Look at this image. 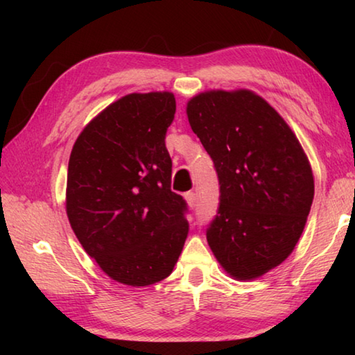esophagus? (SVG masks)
I'll list each match as a JSON object with an SVG mask.
<instances>
[{
	"label": "esophagus",
	"mask_w": 355,
	"mask_h": 355,
	"mask_svg": "<svg viewBox=\"0 0 355 355\" xmlns=\"http://www.w3.org/2000/svg\"><path fill=\"white\" fill-rule=\"evenodd\" d=\"M184 197H186V200H188V203H189L191 207H196V202H197V194H196V192H192V191L186 192Z\"/></svg>",
	"instance_id": "1"
}]
</instances>
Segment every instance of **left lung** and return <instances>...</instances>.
<instances>
[{
	"label": "left lung",
	"instance_id": "obj_1",
	"mask_svg": "<svg viewBox=\"0 0 355 355\" xmlns=\"http://www.w3.org/2000/svg\"><path fill=\"white\" fill-rule=\"evenodd\" d=\"M186 112L219 180L209 248L233 277H260L302 235L315 194L307 156L279 112L250 91L200 94Z\"/></svg>",
	"mask_w": 355,
	"mask_h": 355
}]
</instances>
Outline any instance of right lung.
<instances>
[{
    "label": "right lung",
    "instance_id": "1",
    "mask_svg": "<svg viewBox=\"0 0 355 355\" xmlns=\"http://www.w3.org/2000/svg\"><path fill=\"white\" fill-rule=\"evenodd\" d=\"M171 92L125 95L71 150L67 216L84 250L120 284L147 286L172 272L189 232L188 203L171 189Z\"/></svg>",
    "mask_w": 355,
    "mask_h": 355
}]
</instances>
